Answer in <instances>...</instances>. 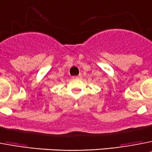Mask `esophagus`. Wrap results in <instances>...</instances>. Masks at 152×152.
I'll list each match as a JSON object with an SVG mask.
<instances>
[{
	"mask_svg": "<svg viewBox=\"0 0 152 152\" xmlns=\"http://www.w3.org/2000/svg\"><path fill=\"white\" fill-rule=\"evenodd\" d=\"M82 77V75H79V76H74V78H81Z\"/></svg>",
	"mask_w": 152,
	"mask_h": 152,
	"instance_id": "1",
	"label": "esophagus"
}]
</instances>
